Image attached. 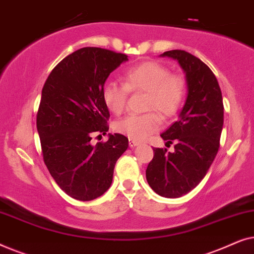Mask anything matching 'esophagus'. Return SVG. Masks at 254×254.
<instances>
[{"instance_id": "obj_1", "label": "esophagus", "mask_w": 254, "mask_h": 254, "mask_svg": "<svg viewBox=\"0 0 254 254\" xmlns=\"http://www.w3.org/2000/svg\"><path fill=\"white\" fill-rule=\"evenodd\" d=\"M138 144H140V142L134 141V140H129V147H130V148L136 147V145H138Z\"/></svg>"}]
</instances>
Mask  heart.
I'll return each instance as SVG.
<instances>
[{
  "instance_id": "obj_1",
  "label": "heart",
  "mask_w": 254,
  "mask_h": 254,
  "mask_svg": "<svg viewBox=\"0 0 254 254\" xmlns=\"http://www.w3.org/2000/svg\"><path fill=\"white\" fill-rule=\"evenodd\" d=\"M124 81L125 84L110 81L103 86V102L116 116H120L126 109L128 91L147 92L144 110L157 112L164 119L175 116L182 106L185 96L183 77L170 74L169 69L158 62L145 61L127 69ZM157 114L128 116L117 121L114 129L129 140H145L161 126V118Z\"/></svg>"
}]
</instances>
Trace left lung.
<instances>
[{
    "label": "left lung",
    "instance_id": "obj_1",
    "mask_svg": "<svg viewBox=\"0 0 254 254\" xmlns=\"http://www.w3.org/2000/svg\"><path fill=\"white\" fill-rule=\"evenodd\" d=\"M178 61L186 75L187 97L178 120L161 134L175 151L154 148L145 177L161 196L179 197L199 185L220 148L223 99L213 71L200 59L182 50L161 54Z\"/></svg>",
    "mask_w": 254,
    "mask_h": 254
}]
</instances>
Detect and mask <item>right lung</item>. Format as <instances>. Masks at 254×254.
<instances>
[{"instance_id":"1","label":"right lung","mask_w":254,"mask_h":254,"mask_svg":"<svg viewBox=\"0 0 254 254\" xmlns=\"http://www.w3.org/2000/svg\"><path fill=\"white\" fill-rule=\"evenodd\" d=\"M127 60L126 54L83 47L59 62L44 84L37 114L44 162L60 189L76 200L103 195L112 184L118 158L128 148L121 134L91 144L92 135L109 130L103 86Z\"/></svg>"}]
</instances>
